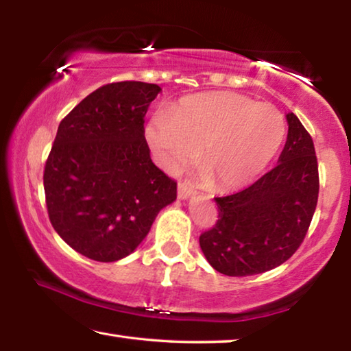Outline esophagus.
Here are the masks:
<instances>
[{"label":"esophagus","mask_w":351,"mask_h":351,"mask_svg":"<svg viewBox=\"0 0 351 351\" xmlns=\"http://www.w3.org/2000/svg\"><path fill=\"white\" fill-rule=\"evenodd\" d=\"M192 193H193V189L190 187L187 182L178 184V198L187 199L189 197H192Z\"/></svg>","instance_id":"34e87169"}]
</instances>
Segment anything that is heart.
Segmentation results:
<instances>
[{
	"mask_svg": "<svg viewBox=\"0 0 351 351\" xmlns=\"http://www.w3.org/2000/svg\"><path fill=\"white\" fill-rule=\"evenodd\" d=\"M282 112L239 93H204L159 112L147 139L161 162L176 169L197 158L217 190L246 186L276 158L285 139Z\"/></svg>",
	"mask_w": 351,
	"mask_h": 351,
	"instance_id": "1",
	"label": "heart"
}]
</instances>
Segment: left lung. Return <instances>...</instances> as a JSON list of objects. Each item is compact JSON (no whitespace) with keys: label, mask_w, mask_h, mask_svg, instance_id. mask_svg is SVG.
<instances>
[{"label":"left lung","mask_w":351,"mask_h":351,"mask_svg":"<svg viewBox=\"0 0 351 351\" xmlns=\"http://www.w3.org/2000/svg\"><path fill=\"white\" fill-rule=\"evenodd\" d=\"M287 121L278 164L241 192L215 198L217 223L199 235L207 261L224 276L277 268L299 249L310 228L319 197L316 150L294 112Z\"/></svg>","instance_id":"left-lung-1"}]
</instances>
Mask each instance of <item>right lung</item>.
<instances>
[{"label":"right lung","instance_id":"1","mask_svg":"<svg viewBox=\"0 0 351 351\" xmlns=\"http://www.w3.org/2000/svg\"><path fill=\"white\" fill-rule=\"evenodd\" d=\"M159 91L154 83H108L58 125L43 175L47 215L88 258L127 257L176 199V181L153 164L144 136V116Z\"/></svg>","mask_w":351,"mask_h":351}]
</instances>
